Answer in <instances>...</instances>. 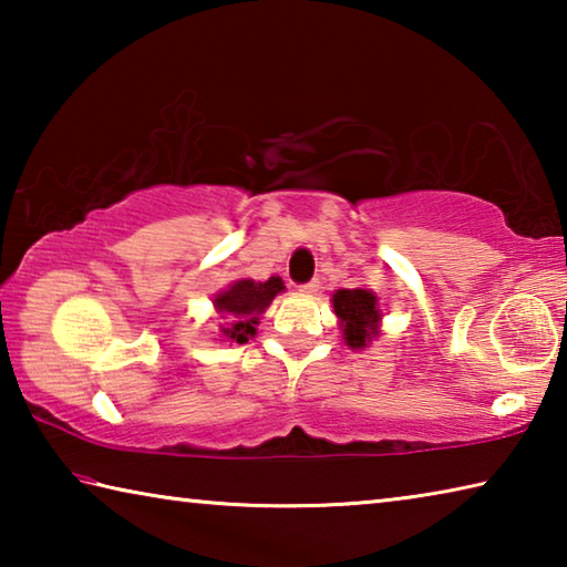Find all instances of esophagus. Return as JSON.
<instances>
[{
  "label": "esophagus",
  "mask_w": 567,
  "mask_h": 567,
  "mask_svg": "<svg viewBox=\"0 0 567 567\" xmlns=\"http://www.w3.org/2000/svg\"><path fill=\"white\" fill-rule=\"evenodd\" d=\"M300 292H305V295H315V292H320V280H318V277H315V280H310V282L300 285Z\"/></svg>",
  "instance_id": "1"
}]
</instances>
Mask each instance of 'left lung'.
Returning <instances> with one entry per match:
<instances>
[{"label":"left lung","instance_id":"obj_1","mask_svg":"<svg viewBox=\"0 0 567 567\" xmlns=\"http://www.w3.org/2000/svg\"><path fill=\"white\" fill-rule=\"evenodd\" d=\"M332 305L350 348H364L372 338H378L382 315L378 310V297L370 290H338L332 295Z\"/></svg>","mask_w":567,"mask_h":567}]
</instances>
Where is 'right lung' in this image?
Returning a JSON list of instances; mask_svg holds the SVG:
<instances>
[{
    "label": "right lung",
    "mask_w": 567,
    "mask_h": 567,
    "mask_svg": "<svg viewBox=\"0 0 567 567\" xmlns=\"http://www.w3.org/2000/svg\"><path fill=\"white\" fill-rule=\"evenodd\" d=\"M285 290L280 277H270L267 282L239 280L229 290L215 297V307L223 315H229L225 324H219V332L225 340L245 344L255 334L257 318L265 312V307L275 300V295Z\"/></svg>",
    "instance_id": "obj_1"
}]
</instances>
